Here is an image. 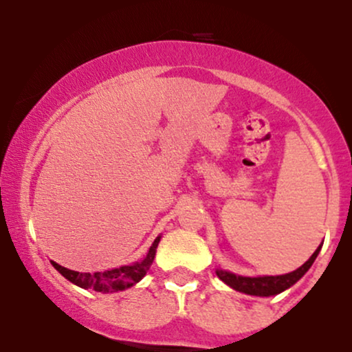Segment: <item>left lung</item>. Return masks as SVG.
Segmentation results:
<instances>
[{
    "label": "left lung",
    "instance_id": "8db88e82",
    "mask_svg": "<svg viewBox=\"0 0 352 352\" xmlns=\"http://www.w3.org/2000/svg\"><path fill=\"white\" fill-rule=\"evenodd\" d=\"M319 250H321V245L318 246L316 252L311 254L309 260L302 266H300L296 272L280 274V276H236V274L223 272V270H217V276L223 283H227L228 286H232L233 289H236V292L252 294V296H273V294H278L285 292V289H288L289 286H293L302 274L308 272L311 265L316 260Z\"/></svg>",
    "mask_w": 352,
    "mask_h": 352
}]
</instances>
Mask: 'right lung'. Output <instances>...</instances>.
<instances>
[{"label":"right lung","instance_id":"obj_1","mask_svg":"<svg viewBox=\"0 0 352 352\" xmlns=\"http://www.w3.org/2000/svg\"><path fill=\"white\" fill-rule=\"evenodd\" d=\"M159 241L160 236H157L151 246V250H148L147 256L142 261H139V263H134L131 266H120V268L116 270H107V272L102 273H79L64 268V266L58 265L56 261H51V263L66 280H69L71 283H74V285H78L84 289H94V292L99 293L122 292L125 288L134 286L135 283H139L145 276L147 270L151 268L153 258H155V250Z\"/></svg>","mask_w":352,"mask_h":352}]
</instances>
